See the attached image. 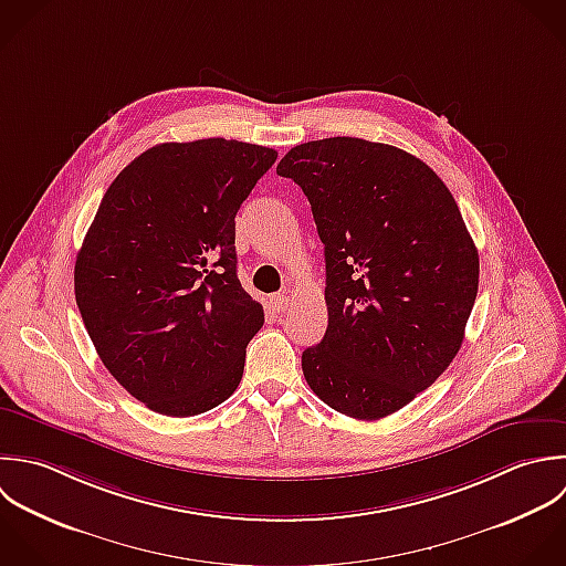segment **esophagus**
Segmentation results:
<instances>
[{
	"label": "esophagus",
	"mask_w": 566,
	"mask_h": 566,
	"mask_svg": "<svg viewBox=\"0 0 566 566\" xmlns=\"http://www.w3.org/2000/svg\"><path fill=\"white\" fill-rule=\"evenodd\" d=\"M269 306H271L275 313L286 311V308H289V295H286V293H275V295H271Z\"/></svg>",
	"instance_id": "esophagus-1"
}]
</instances>
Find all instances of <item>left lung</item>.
<instances>
[{"instance_id": "1", "label": "left lung", "mask_w": 566, "mask_h": 566, "mask_svg": "<svg viewBox=\"0 0 566 566\" xmlns=\"http://www.w3.org/2000/svg\"><path fill=\"white\" fill-rule=\"evenodd\" d=\"M306 193L326 258L328 328L302 353L311 390L377 421L457 357L479 251L446 182L417 156L353 136L295 145L277 165Z\"/></svg>"}]
</instances>
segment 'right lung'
<instances>
[{
  "instance_id": "1",
  "label": "right lung",
  "mask_w": 566,
  "mask_h": 566,
  "mask_svg": "<svg viewBox=\"0 0 566 566\" xmlns=\"http://www.w3.org/2000/svg\"><path fill=\"white\" fill-rule=\"evenodd\" d=\"M277 151L227 138L160 143L107 187L74 297L109 375L165 417L227 401L262 304L238 280L235 213Z\"/></svg>"
}]
</instances>
